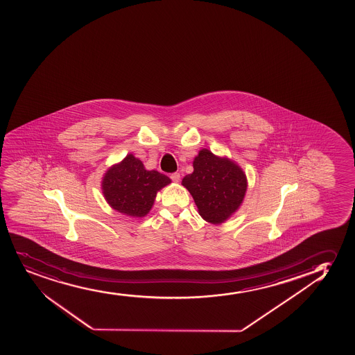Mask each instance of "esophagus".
<instances>
[{"label": "esophagus", "instance_id": "esophagus-1", "mask_svg": "<svg viewBox=\"0 0 355 355\" xmlns=\"http://www.w3.org/2000/svg\"><path fill=\"white\" fill-rule=\"evenodd\" d=\"M170 178H171L172 182L178 183V182L180 180V173H178V172H175V173H172V175H170Z\"/></svg>", "mask_w": 355, "mask_h": 355}]
</instances>
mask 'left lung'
Masks as SVG:
<instances>
[{"mask_svg": "<svg viewBox=\"0 0 355 355\" xmlns=\"http://www.w3.org/2000/svg\"><path fill=\"white\" fill-rule=\"evenodd\" d=\"M198 207L212 224L223 223L241 207L247 191V177L237 164L207 148L193 159V172L182 180Z\"/></svg>", "mask_w": 355, "mask_h": 355, "instance_id": "8db88e82", "label": "left lung"}]
</instances>
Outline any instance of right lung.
Wrapping results in <instances>:
<instances>
[{
    "instance_id": "right-lung-1",
    "label": "right lung",
    "mask_w": 355,
    "mask_h": 355,
    "mask_svg": "<svg viewBox=\"0 0 355 355\" xmlns=\"http://www.w3.org/2000/svg\"><path fill=\"white\" fill-rule=\"evenodd\" d=\"M171 183L168 175L148 171L141 160L128 155L105 173L101 183L105 200L114 210L131 217L148 215L160 189Z\"/></svg>"
}]
</instances>
